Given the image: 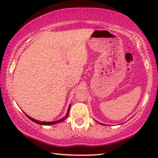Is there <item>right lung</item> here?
<instances>
[{"label": "right lung", "instance_id": "add662e5", "mask_svg": "<svg viewBox=\"0 0 158 158\" xmlns=\"http://www.w3.org/2000/svg\"><path fill=\"white\" fill-rule=\"evenodd\" d=\"M70 105H70V106H69V109H68V111H67V113H66V116L65 117H64L63 118H62V119H59V120H58V121H56V122H39V121H37V120H36V119H34L33 118H31V117L30 116H28V115H27L26 114V115L28 117V118H29L31 120H32V122H35V123H38V124H40V125H45V126H48V125H53V124H56V123H60V122H63V121H64L67 117H69V110H70Z\"/></svg>", "mask_w": 158, "mask_h": 158}]
</instances>
